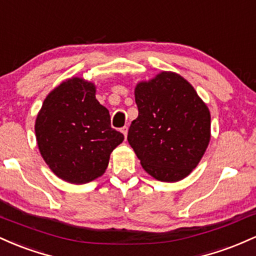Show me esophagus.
Segmentation results:
<instances>
[{"mask_svg":"<svg viewBox=\"0 0 256 256\" xmlns=\"http://www.w3.org/2000/svg\"><path fill=\"white\" fill-rule=\"evenodd\" d=\"M120 132L123 133V136L127 138V134H128V127H127V126H124V127L120 128Z\"/></svg>","mask_w":256,"mask_h":256,"instance_id":"34e87169","label":"esophagus"}]
</instances>
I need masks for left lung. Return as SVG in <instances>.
Listing matches in <instances>:
<instances>
[{
    "mask_svg": "<svg viewBox=\"0 0 256 256\" xmlns=\"http://www.w3.org/2000/svg\"><path fill=\"white\" fill-rule=\"evenodd\" d=\"M139 114L128 142L142 168L160 182H175L196 168L210 140V112L180 74L162 71L136 84Z\"/></svg>",
    "mask_w": 256,
    "mask_h": 256,
    "instance_id": "obj_1",
    "label": "left lung"
}]
</instances>
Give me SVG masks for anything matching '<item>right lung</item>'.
Segmentation results:
<instances>
[{"label": "right lung", "instance_id": "1", "mask_svg": "<svg viewBox=\"0 0 256 256\" xmlns=\"http://www.w3.org/2000/svg\"><path fill=\"white\" fill-rule=\"evenodd\" d=\"M41 156L60 179L87 184L102 176L110 154L124 140L111 128L108 110L96 99V86L80 77L60 83L37 114Z\"/></svg>", "mask_w": 256, "mask_h": 256}]
</instances>
